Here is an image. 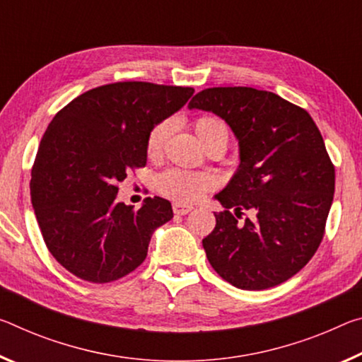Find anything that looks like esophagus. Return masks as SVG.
Masks as SVG:
<instances>
[{"label":"esophagus","instance_id":"1","mask_svg":"<svg viewBox=\"0 0 362 362\" xmlns=\"http://www.w3.org/2000/svg\"><path fill=\"white\" fill-rule=\"evenodd\" d=\"M172 209H174V212L177 216H185L188 214L193 209V206L190 204H180V203H175L174 206H172Z\"/></svg>","mask_w":362,"mask_h":362}]
</instances>
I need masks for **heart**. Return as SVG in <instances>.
<instances>
[{"label":"heart","instance_id":"obj_1","mask_svg":"<svg viewBox=\"0 0 362 362\" xmlns=\"http://www.w3.org/2000/svg\"><path fill=\"white\" fill-rule=\"evenodd\" d=\"M170 132L169 120H163L154 125L146 139V151L150 156H158L163 151L164 143ZM194 132L203 145L208 148L216 143L227 146L228 127L222 119L214 116H202L194 120ZM214 180L208 174L183 169H169L163 172L156 180V188L160 194L179 203H193L203 198L211 188Z\"/></svg>","mask_w":362,"mask_h":362}]
</instances>
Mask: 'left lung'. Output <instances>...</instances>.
<instances>
[{"label": "left lung", "mask_w": 362, "mask_h": 362, "mask_svg": "<svg viewBox=\"0 0 362 362\" xmlns=\"http://www.w3.org/2000/svg\"><path fill=\"white\" fill-rule=\"evenodd\" d=\"M188 107L222 117L240 146L237 174L214 197L226 211L203 240L209 264L242 290L284 284L317 251L334 202L335 168L317 125L306 109L251 87L206 88Z\"/></svg>", "instance_id": "obj_1"}]
</instances>
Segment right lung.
I'll use <instances>...</instances> for the list:
<instances>
[{"label":"right lung","instance_id":"obj_1","mask_svg":"<svg viewBox=\"0 0 362 362\" xmlns=\"http://www.w3.org/2000/svg\"><path fill=\"white\" fill-rule=\"evenodd\" d=\"M192 87L116 82L88 90L51 120L32 168L30 197L54 259L107 284L145 261L151 235L174 217L168 199L139 211L117 202L119 182L146 165V139L190 100Z\"/></svg>","mask_w":362,"mask_h":362}]
</instances>
